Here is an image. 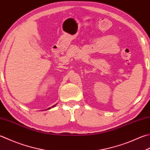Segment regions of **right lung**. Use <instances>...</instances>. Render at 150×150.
I'll list each match as a JSON object with an SVG mask.
<instances>
[{
  "mask_svg": "<svg viewBox=\"0 0 150 150\" xmlns=\"http://www.w3.org/2000/svg\"><path fill=\"white\" fill-rule=\"evenodd\" d=\"M56 105H57V104H56V105H53V106H52V107H54L56 106ZM50 108H51V107H50V108H47V109H50Z\"/></svg>",
  "mask_w": 150,
  "mask_h": 150,
  "instance_id": "obj_1",
  "label": "right lung"
}]
</instances>
